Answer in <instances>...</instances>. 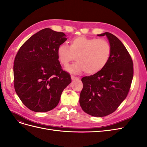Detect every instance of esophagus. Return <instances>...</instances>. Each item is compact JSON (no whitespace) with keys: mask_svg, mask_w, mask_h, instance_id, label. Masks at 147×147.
<instances>
[{"mask_svg":"<svg viewBox=\"0 0 147 147\" xmlns=\"http://www.w3.org/2000/svg\"><path fill=\"white\" fill-rule=\"evenodd\" d=\"M71 78H72V80H78L80 78L79 77H75V76H73V75H72V76H71Z\"/></svg>","mask_w":147,"mask_h":147,"instance_id":"obj_1","label":"esophagus"}]
</instances>
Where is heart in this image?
<instances>
[{"instance_id": "1", "label": "heart", "mask_w": 147, "mask_h": 147, "mask_svg": "<svg viewBox=\"0 0 147 147\" xmlns=\"http://www.w3.org/2000/svg\"><path fill=\"white\" fill-rule=\"evenodd\" d=\"M112 49L110 43L102 38L80 35L72 38L69 47L61 44L57 48L60 64L67 67L76 56L77 62L67 68L70 72L78 74L83 71L89 75L99 73L108 64Z\"/></svg>"}]
</instances>
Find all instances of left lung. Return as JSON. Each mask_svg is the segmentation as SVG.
<instances>
[{
  "label": "left lung",
  "mask_w": 147,
  "mask_h": 147,
  "mask_svg": "<svg viewBox=\"0 0 147 147\" xmlns=\"http://www.w3.org/2000/svg\"><path fill=\"white\" fill-rule=\"evenodd\" d=\"M97 35L107 37L112 49L110 58L100 72L82 78L80 104L86 113L102 117L114 112L126 99L134 69L131 55L116 36L109 32Z\"/></svg>",
  "instance_id": "8db88e82"
}]
</instances>
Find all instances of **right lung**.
Masks as SVG:
<instances>
[{"label":"right lung","mask_w":147,"mask_h":147,"mask_svg":"<svg viewBox=\"0 0 147 147\" xmlns=\"http://www.w3.org/2000/svg\"><path fill=\"white\" fill-rule=\"evenodd\" d=\"M66 40L63 32L43 29L27 40L15 56V90L24 105L34 112L55 108L62 92L72 82L57 55V47Z\"/></svg>","instance_id":"add662e5"}]
</instances>
